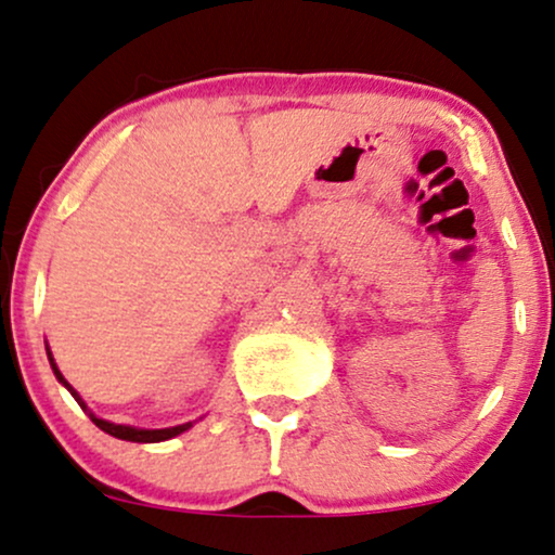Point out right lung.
Returning <instances> with one entry per match:
<instances>
[{
	"label": "right lung",
	"mask_w": 555,
	"mask_h": 555,
	"mask_svg": "<svg viewBox=\"0 0 555 555\" xmlns=\"http://www.w3.org/2000/svg\"><path fill=\"white\" fill-rule=\"evenodd\" d=\"M48 359H51V366H53V374H55V378H59V382L63 384V387H66L68 391H72L76 402H79V404L83 406V410H87V404L81 402V397L76 395L72 384H68L66 378H63V374L59 371V366H55V363H53L51 350H48ZM89 417H91V423H94L96 427H100V430L109 433V435H115V438H120V440H132V443H158V440H168V438H173V435L184 433L186 427H192V423H186V425H179V427H166V430H138V427H128V425H115V423H107V420H100L96 415H91V412H89Z\"/></svg>",
	"instance_id": "obj_1"
}]
</instances>
